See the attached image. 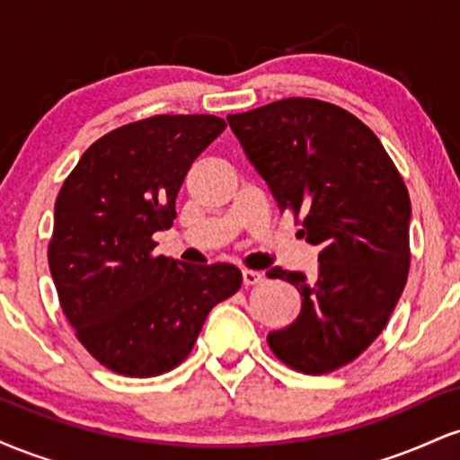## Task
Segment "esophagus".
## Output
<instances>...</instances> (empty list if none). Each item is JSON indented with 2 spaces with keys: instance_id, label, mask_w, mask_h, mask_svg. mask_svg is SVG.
Returning a JSON list of instances; mask_svg holds the SVG:
<instances>
[{
  "instance_id": "34e87169",
  "label": "esophagus",
  "mask_w": 460,
  "mask_h": 460,
  "mask_svg": "<svg viewBox=\"0 0 460 460\" xmlns=\"http://www.w3.org/2000/svg\"><path fill=\"white\" fill-rule=\"evenodd\" d=\"M242 281H244V285H257L263 281V274L257 270H242Z\"/></svg>"
}]
</instances>
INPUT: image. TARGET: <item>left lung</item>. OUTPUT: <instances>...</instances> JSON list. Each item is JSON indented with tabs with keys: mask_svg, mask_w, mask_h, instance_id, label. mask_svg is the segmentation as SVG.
Segmentation results:
<instances>
[{
	"mask_svg": "<svg viewBox=\"0 0 460 460\" xmlns=\"http://www.w3.org/2000/svg\"><path fill=\"white\" fill-rule=\"evenodd\" d=\"M226 120L279 209L300 216L298 235L320 246L315 279L266 272L303 296L298 318L268 332V344L298 372H332L381 335L402 296L411 263L402 177L374 131L332 103L292 97Z\"/></svg>",
	"mask_w": 460,
	"mask_h": 460,
	"instance_id": "1",
	"label": "left lung"
}]
</instances>
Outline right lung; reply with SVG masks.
<instances>
[{
    "label": "right lung",
    "mask_w": 460,
    "mask_h": 460,
    "mask_svg": "<svg viewBox=\"0 0 460 460\" xmlns=\"http://www.w3.org/2000/svg\"><path fill=\"white\" fill-rule=\"evenodd\" d=\"M218 116H151L91 145L56 199L49 270L66 320L102 366L160 376L192 350L205 318L234 296L231 263L153 255L192 162L223 134Z\"/></svg>",
    "instance_id": "right-lung-1"
}]
</instances>
